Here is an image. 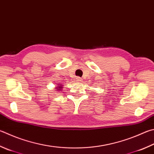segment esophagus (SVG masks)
Returning <instances> with one entry per match:
<instances>
[{"mask_svg": "<svg viewBox=\"0 0 154 154\" xmlns=\"http://www.w3.org/2000/svg\"><path fill=\"white\" fill-rule=\"evenodd\" d=\"M76 81H77V82H79V83H81V82H82V78H80V77H77L76 78Z\"/></svg>", "mask_w": 154, "mask_h": 154, "instance_id": "34e87169", "label": "esophagus"}]
</instances>
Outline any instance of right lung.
<instances>
[{
  "mask_svg": "<svg viewBox=\"0 0 154 154\" xmlns=\"http://www.w3.org/2000/svg\"><path fill=\"white\" fill-rule=\"evenodd\" d=\"M63 85L62 84H59V83H57V85H56V88H54L55 91H61L63 90ZM56 92V91H55Z\"/></svg>",
  "mask_w": 154,
  "mask_h": 154,
  "instance_id": "add662e5",
  "label": "right lung"
}]
</instances>
